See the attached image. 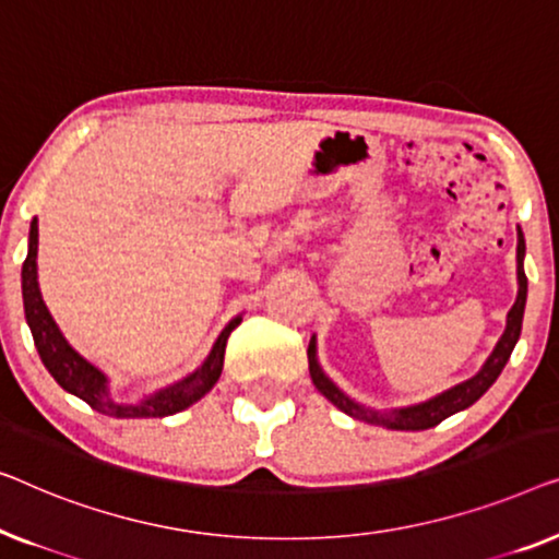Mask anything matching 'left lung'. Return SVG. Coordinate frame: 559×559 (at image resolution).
Instances as JSON below:
<instances>
[{
	"instance_id": "1",
	"label": "left lung",
	"mask_w": 559,
	"mask_h": 559,
	"mask_svg": "<svg viewBox=\"0 0 559 559\" xmlns=\"http://www.w3.org/2000/svg\"><path fill=\"white\" fill-rule=\"evenodd\" d=\"M524 235L519 230L516 238V281H519V290H516V301L512 309L507 313V329L501 334V340L493 347L491 357L486 359V365L478 369V372L471 377V380L455 384V388L440 392V395L426 400V403L411 405V407H400V411H369V407H361L355 400L344 395V392L336 388V384L329 380V377L321 372L319 361H317V336H311L309 342V372H311V382L317 384V390L324 395L329 403L340 407L342 413L352 415V418L372 423V426H384L390 430H428L436 428L438 423H443L445 418H451L453 413L466 411L468 405H474L478 397L484 395L486 390L497 382V377L501 374V369L512 357V349L522 334V319H524V304H526V276H524Z\"/></svg>"
}]
</instances>
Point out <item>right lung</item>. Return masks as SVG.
I'll list each match as a JSON object with an SVG mask.
<instances>
[{
  "instance_id": "1",
  "label": "right lung",
  "mask_w": 559,
  "mask_h": 559,
  "mask_svg": "<svg viewBox=\"0 0 559 559\" xmlns=\"http://www.w3.org/2000/svg\"><path fill=\"white\" fill-rule=\"evenodd\" d=\"M22 301H25V317L29 332H33L37 355H40L47 372L55 377V382L62 390L81 397L93 411L108 415V418H164V415H175L198 403L219 380L227 336L242 321V317H235L219 332L202 367L187 374L185 380L169 384V388L154 392V395H146L144 400H136V403H119V400L108 395V377L70 347L43 301L40 286H37V217L29 225V248L25 263H22Z\"/></svg>"
}]
</instances>
